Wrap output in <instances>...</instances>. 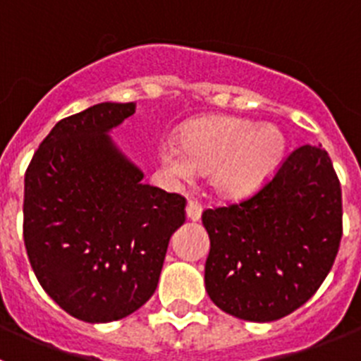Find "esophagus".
I'll return each mask as SVG.
<instances>
[{
    "instance_id": "obj_1",
    "label": "esophagus",
    "mask_w": 361,
    "mask_h": 361,
    "mask_svg": "<svg viewBox=\"0 0 361 361\" xmlns=\"http://www.w3.org/2000/svg\"><path fill=\"white\" fill-rule=\"evenodd\" d=\"M186 215L190 220H199L200 215H202V206H200L199 200L190 199L186 206Z\"/></svg>"
}]
</instances>
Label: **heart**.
Segmentation results:
<instances>
[{
    "mask_svg": "<svg viewBox=\"0 0 361 361\" xmlns=\"http://www.w3.org/2000/svg\"><path fill=\"white\" fill-rule=\"evenodd\" d=\"M283 153L286 139L275 126H258L238 117H208L184 126L178 146L164 145L159 157L175 177L208 170L213 193L242 199L273 175Z\"/></svg>",
    "mask_w": 361,
    "mask_h": 361,
    "instance_id": "heart-1",
    "label": "heart"
}]
</instances>
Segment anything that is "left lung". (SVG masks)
<instances>
[{"label":"left lung","mask_w":361,"mask_h":361,"mask_svg":"<svg viewBox=\"0 0 361 361\" xmlns=\"http://www.w3.org/2000/svg\"><path fill=\"white\" fill-rule=\"evenodd\" d=\"M342 186L329 153L304 145L247 199L202 212L206 291L228 314L273 322L304 305L342 240Z\"/></svg>","instance_id":"obj_1"}]
</instances>
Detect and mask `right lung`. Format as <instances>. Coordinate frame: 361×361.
<instances>
[{"label":"right lung","mask_w":361,"mask_h":361,"mask_svg":"<svg viewBox=\"0 0 361 361\" xmlns=\"http://www.w3.org/2000/svg\"><path fill=\"white\" fill-rule=\"evenodd\" d=\"M133 103H101L61 119L25 171L23 238L41 288L90 324L121 320L157 289L186 199L142 184L145 175L106 132Z\"/></svg>","instance_id":"add662e5"}]
</instances>
